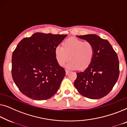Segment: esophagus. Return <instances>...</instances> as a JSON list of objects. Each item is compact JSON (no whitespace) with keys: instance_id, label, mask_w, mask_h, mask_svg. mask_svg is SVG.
I'll return each instance as SVG.
<instances>
[{"instance_id":"34e87169","label":"esophagus","mask_w":127,"mask_h":127,"mask_svg":"<svg viewBox=\"0 0 127 127\" xmlns=\"http://www.w3.org/2000/svg\"><path fill=\"white\" fill-rule=\"evenodd\" d=\"M69 73V71L67 70V69H65V74H66V75H68Z\"/></svg>"}]
</instances>
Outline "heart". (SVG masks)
Segmentation results:
<instances>
[{
    "instance_id": "1",
    "label": "heart",
    "mask_w": 127,
    "mask_h": 127,
    "mask_svg": "<svg viewBox=\"0 0 127 127\" xmlns=\"http://www.w3.org/2000/svg\"><path fill=\"white\" fill-rule=\"evenodd\" d=\"M94 51L95 48L92 42L71 37L64 41L63 46H56L55 56L60 65H63L70 59L71 61L65 64L66 68L70 69L78 68L82 69L87 67L92 62Z\"/></svg>"
}]
</instances>
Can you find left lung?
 I'll return each instance as SVG.
<instances>
[{
    "mask_svg": "<svg viewBox=\"0 0 127 127\" xmlns=\"http://www.w3.org/2000/svg\"><path fill=\"white\" fill-rule=\"evenodd\" d=\"M79 38L92 42L94 57L85 70L77 72L74 86L83 97L99 99L109 93L119 76L117 55L108 40L95 34L77 35Z\"/></svg>",
    "mask_w": 127,
    "mask_h": 127,
    "instance_id": "left-lung-1",
    "label": "left lung"
}]
</instances>
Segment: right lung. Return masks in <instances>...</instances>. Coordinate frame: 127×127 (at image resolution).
I'll return each mask as SVG.
<instances>
[{
  "mask_svg": "<svg viewBox=\"0 0 127 127\" xmlns=\"http://www.w3.org/2000/svg\"><path fill=\"white\" fill-rule=\"evenodd\" d=\"M67 36L35 33L18 44L12 55V76L26 97L41 101L58 92L65 71L56 61L55 48Z\"/></svg>",
  "mask_w": 127,
  "mask_h": 127,
  "instance_id": "right-lung-1",
  "label": "right lung"
}]
</instances>
